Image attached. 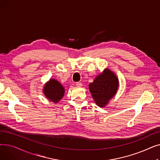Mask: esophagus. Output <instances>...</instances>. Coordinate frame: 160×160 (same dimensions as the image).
I'll return each instance as SVG.
<instances>
[{
  "instance_id": "obj_1",
  "label": "esophagus",
  "mask_w": 160,
  "mask_h": 160,
  "mask_svg": "<svg viewBox=\"0 0 160 160\" xmlns=\"http://www.w3.org/2000/svg\"><path fill=\"white\" fill-rule=\"evenodd\" d=\"M76 85H77V86H78V87H81L82 86V83L81 82H78L76 83Z\"/></svg>"
}]
</instances>
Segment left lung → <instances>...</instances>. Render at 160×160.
<instances>
[{"label":"left lung","mask_w":160,"mask_h":160,"mask_svg":"<svg viewBox=\"0 0 160 160\" xmlns=\"http://www.w3.org/2000/svg\"><path fill=\"white\" fill-rule=\"evenodd\" d=\"M119 86V81L113 72L109 69L96 77L91 83L89 88L95 103L100 107H104L115 94Z\"/></svg>","instance_id":"8db88e82"}]
</instances>
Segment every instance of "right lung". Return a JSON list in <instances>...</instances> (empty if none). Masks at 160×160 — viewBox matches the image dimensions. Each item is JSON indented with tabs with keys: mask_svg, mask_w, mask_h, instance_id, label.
Masks as SVG:
<instances>
[{
	"mask_svg": "<svg viewBox=\"0 0 160 160\" xmlns=\"http://www.w3.org/2000/svg\"><path fill=\"white\" fill-rule=\"evenodd\" d=\"M44 88L45 95L54 102H58L63 97L64 88L55 79H50Z\"/></svg>",
	"mask_w": 160,
	"mask_h": 160,
	"instance_id": "add662e5",
	"label": "right lung"
}]
</instances>
